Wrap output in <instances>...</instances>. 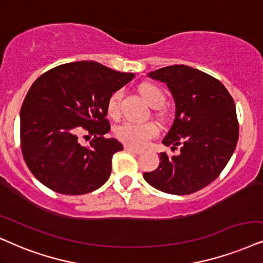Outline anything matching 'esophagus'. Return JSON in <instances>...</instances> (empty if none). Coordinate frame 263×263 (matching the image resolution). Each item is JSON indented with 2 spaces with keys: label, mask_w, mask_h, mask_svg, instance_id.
Instances as JSON below:
<instances>
[{
  "label": "esophagus",
  "mask_w": 263,
  "mask_h": 263,
  "mask_svg": "<svg viewBox=\"0 0 263 263\" xmlns=\"http://www.w3.org/2000/svg\"><path fill=\"white\" fill-rule=\"evenodd\" d=\"M124 149L126 152H129V153H134V154H141V151H139V149H136V148H132V147H129V145H125L124 147Z\"/></svg>",
  "instance_id": "34e87169"
}]
</instances>
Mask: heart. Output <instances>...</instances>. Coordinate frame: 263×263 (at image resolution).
<instances>
[{
    "instance_id": "1",
    "label": "heart",
    "mask_w": 263,
    "mask_h": 263,
    "mask_svg": "<svg viewBox=\"0 0 263 263\" xmlns=\"http://www.w3.org/2000/svg\"><path fill=\"white\" fill-rule=\"evenodd\" d=\"M143 98L153 108L161 107L165 103V93L158 86L152 84H143L139 88ZM124 92L121 89L115 91L108 99V114L112 119H118L121 112V99ZM159 134V127L154 122H144V124H138V122L127 121L118 126L115 129V135L119 141H121L129 147L141 148L147 143L149 139L154 138Z\"/></svg>"
}]
</instances>
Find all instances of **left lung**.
Instances as JSON below:
<instances>
[{"label": "left lung", "mask_w": 263, "mask_h": 263, "mask_svg": "<svg viewBox=\"0 0 263 263\" xmlns=\"http://www.w3.org/2000/svg\"><path fill=\"white\" fill-rule=\"evenodd\" d=\"M165 82L176 104L166 147L181 154L160 153V164L143 177L152 187L176 195L200 191L220 176L237 147L239 124L227 88L211 75L187 65H171L148 74Z\"/></svg>", "instance_id": "obj_1"}]
</instances>
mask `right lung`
I'll use <instances>...</instances> for the list:
<instances>
[{
    "mask_svg": "<svg viewBox=\"0 0 263 263\" xmlns=\"http://www.w3.org/2000/svg\"><path fill=\"white\" fill-rule=\"evenodd\" d=\"M135 75L82 61L55 66L30 87L21 109V147L29 170L52 191L81 195L102 187L111 172V158L122 151L105 138L110 124L108 99ZM81 134L93 135L89 147Z\"/></svg>",
    "mask_w": 263,
    "mask_h": 263,
    "instance_id": "add662e5",
    "label": "right lung"
}]
</instances>
